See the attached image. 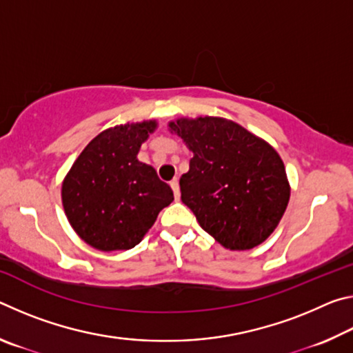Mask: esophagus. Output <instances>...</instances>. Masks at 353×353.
Segmentation results:
<instances>
[{
	"label": "esophagus",
	"mask_w": 353,
	"mask_h": 353,
	"mask_svg": "<svg viewBox=\"0 0 353 353\" xmlns=\"http://www.w3.org/2000/svg\"><path fill=\"white\" fill-rule=\"evenodd\" d=\"M170 185H171L172 191H174L176 201H179V199H181V187H179V181H177V179H174V181H171Z\"/></svg>",
	"instance_id": "esophagus-1"
}]
</instances>
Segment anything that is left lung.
Masks as SVG:
<instances>
[{"label": "left lung", "mask_w": 353, "mask_h": 353, "mask_svg": "<svg viewBox=\"0 0 353 353\" xmlns=\"http://www.w3.org/2000/svg\"><path fill=\"white\" fill-rule=\"evenodd\" d=\"M168 128L193 152L181 191L202 229L230 250H249L265 241L291 193L276 149L219 117L177 118Z\"/></svg>", "instance_id": "8db88e82"}]
</instances>
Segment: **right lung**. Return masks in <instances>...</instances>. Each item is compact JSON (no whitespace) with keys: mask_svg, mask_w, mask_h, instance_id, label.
I'll return each instance as SVG.
<instances>
[{"mask_svg":"<svg viewBox=\"0 0 353 353\" xmlns=\"http://www.w3.org/2000/svg\"><path fill=\"white\" fill-rule=\"evenodd\" d=\"M157 129L155 119L118 124L83 148L62 182L68 223L92 248L112 252L135 248L160 210L174 201L168 183L137 159Z\"/></svg>","mask_w":353,"mask_h":353,"instance_id":"right-lung-1","label":"right lung"}]
</instances>
